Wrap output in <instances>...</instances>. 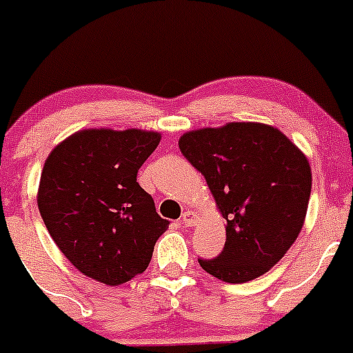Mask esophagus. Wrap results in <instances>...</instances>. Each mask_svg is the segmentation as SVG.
I'll return each mask as SVG.
<instances>
[{
	"label": "esophagus",
	"instance_id": "esophagus-1",
	"mask_svg": "<svg viewBox=\"0 0 353 353\" xmlns=\"http://www.w3.org/2000/svg\"><path fill=\"white\" fill-rule=\"evenodd\" d=\"M180 223H182V226H185V228L194 226V224L198 223V214L192 210H185L182 214V217H180Z\"/></svg>",
	"mask_w": 353,
	"mask_h": 353
}]
</instances>
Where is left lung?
<instances>
[{
  "mask_svg": "<svg viewBox=\"0 0 353 353\" xmlns=\"http://www.w3.org/2000/svg\"><path fill=\"white\" fill-rule=\"evenodd\" d=\"M183 157L203 174L226 219V244L205 272L248 283L269 272L297 240L311 194L310 161L279 129L258 121L189 130Z\"/></svg>",
  "mask_w": 353,
  "mask_h": 353,
  "instance_id": "obj_1",
  "label": "left lung"
}]
</instances>
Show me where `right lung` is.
Wrapping results in <instances>:
<instances>
[{"instance_id": "1", "label": "right lung", "mask_w": 353, "mask_h": 353, "mask_svg": "<svg viewBox=\"0 0 353 353\" xmlns=\"http://www.w3.org/2000/svg\"><path fill=\"white\" fill-rule=\"evenodd\" d=\"M161 134L84 129L46 159L37 201L49 235L81 274L118 286L143 274L170 223L136 179Z\"/></svg>"}]
</instances>
